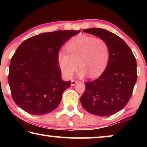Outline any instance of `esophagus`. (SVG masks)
I'll list each match as a JSON object with an SVG mask.
<instances>
[{
    "label": "esophagus",
    "instance_id": "obj_1",
    "mask_svg": "<svg viewBox=\"0 0 147 147\" xmlns=\"http://www.w3.org/2000/svg\"><path fill=\"white\" fill-rule=\"evenodd\" d=\"M78 82H79L78 80H71V86H74L76 84L78 83Z\"/></svg>",
    "mask_w": 147,
    "mask_h": 147
}]
</instances>
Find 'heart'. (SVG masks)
I'll use <instances>...</instances> for the list:
<instances>
[{
    "label": "heart",
    "mask_w": 147,
    "mask_h": 147,
    "mask_svg": "<svg viewBox=\"0 0 147 147\" xmlns=\"http://www.w3.org/2000/svg\"><path fill=\"white\" fill-rule=\"evenodd\" d=\"M66 51H59L58 60L62 73L71 78L78 69L81 68L80 76L88 74L97 77L105 70L109 59L108 43L102 38L81 35L71 39L66 45Z\"/></svg>",
    "instance_id": "heart-1"
}]
</instances>
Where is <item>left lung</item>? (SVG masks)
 <instances>
[{
    "label": "left lung",
    "mask_w": 147,
    "mask_h": 147,
    "mask_svg": "<svg viewBox=\"0 0 147 147\" xmlns=\"http://www.w3.org/2000/svg\"><path fill=\"white\" fill-rule=\"evenodd\" d=\"M84 32L106 41L109 49V59L98 78L85 83L81 104L87 111L93 115H113L124 108L131 98L138 78L136 58L123 39L112 32L96 28L85 29Z\"/></svg>",
    "instance_id": "1"
}]
</instances>
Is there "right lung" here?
I'll return each mask as SVG.
<instances>
[{"mask_svg":"<svg viewBox=\"0 0 147 147\" xmlns=\"http://www.w3.org/2000/svg\"><path fill=\"white\" fill-rule=\"evenodd\" d=\"M80 30L43 33L24 41L11 59L8 83L13 100L32 115L51 112L60 103L71 81L61 78L59 49Z\"/></svg>","mask_w":147,"mask_h":147,"instance_id":"obj_1","label":"right lung"}]
</instances>
